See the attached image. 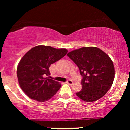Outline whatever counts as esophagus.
<instances>
[{
	"mask_svg": "<svg viewBox=\"0 0 130 130\" xmlns=\"http://www.w3.org/2000/svg\"><path fill=\"white\" fill-rule=\"evenodd\" d=\"M66 83H67V84H69V85H72L73 84V82L72 80H68L66 82Z\"/></svg>",
	"mask_w": 130,
	"mask_h": 130,
	"instance_id": "34e87169",
	"label": "esophagus"
}]
</instances>
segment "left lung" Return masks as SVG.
Instances as JSON below:
<instances>
[{"label": "left lung", "mask_w": 130, "mask_h": 130, "mask_svg": "<svg viewBox=\"0 0 130 130\" xmlns=\"http://www.w3.org/2000/svg\"><path fill=\"white\" fill-rule=\"evenodd\" d=\"M77 65L83 76L82 90L76 93L86 102H93L104 96L114 79V66L106 53L96 47H83L67 54Z\"/></svg>", "instance_id": "1"}]
</instances>
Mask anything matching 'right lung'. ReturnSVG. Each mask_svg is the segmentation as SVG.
<instances>
[{
    "instance_id": "right-lung-1",
    "label": "right lung",
    "mask_w": 130,
    "mask_h": 130,
    "mask_svg": "<svg viewBox=\"0 0 130 130\" xmlns=\"http://www.w3.org/2000/svg\"><path fill=\"white\" fill-rule=\"evenodd\" d=\"M66 49L37 46L25 54L17 67L19 86L31 99L40 102L51 98L60 89L59 82L49 79L50 65L66 55Z\"/></svg>"
}]
</instances>
